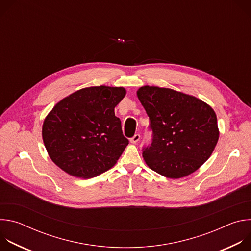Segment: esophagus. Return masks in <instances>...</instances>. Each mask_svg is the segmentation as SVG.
I'll list each match as a JSON object with an SVG mask.
<instances>
[{
  "label": "esophagus",
  "mask_w": 251,
  "mask_h": 251,
  "mask_svg": "<svg viewBox=\"0 0 251 251\" xmlns=\"http://www.w3.org/2000/svg\"><path fill=\"white\" fill-rule=\"evenodd\" d=\"M140 140V135L139 134H135L133 138L130 139V142L132 143V144H136V143H138Z\"/></svg>",
  "instance_id": "esophagus-1"
}]
</instances>
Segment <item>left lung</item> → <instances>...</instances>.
Instances as JSON below:
<instances>
[{"instance_id": "1", "label": "left lung", "mask_w": 251, "mask_h": 251, "mask_svg": "<svg viewBox=\"0 0 251 251\" xmlns=\"http://www.w3.org/2000/svg\"><path fill=\"white\" fill-rule=\"evenodd\" d=\"M137 96L153 131L151 146L143 151L148 167L169 178L196 172L219 141L216 112L202 100L171 88L145 85Z\"/></svg>"}]
</instances>
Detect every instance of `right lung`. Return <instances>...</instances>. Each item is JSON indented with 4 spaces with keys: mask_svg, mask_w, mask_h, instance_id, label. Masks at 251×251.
<instances>
[{
    "mask_svg": "<svg viewBox=\"0 0 251 251\" xmlns=\"http://www.w3.org/2000/svg\"><path fill=\"white\" fill-rule=\"evenodd\" d=\"M124 87L91 86L57 102L43 124V140L51 161L70 176L90 178L111 169L128 139L114 108Z\"/></svg>",
    "mask_w": 251,
    "mask_h": 251,
    "instance_id": "right-lung-1",
    "label": "right lung"
}]
</instances>
